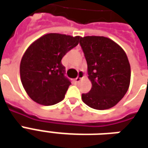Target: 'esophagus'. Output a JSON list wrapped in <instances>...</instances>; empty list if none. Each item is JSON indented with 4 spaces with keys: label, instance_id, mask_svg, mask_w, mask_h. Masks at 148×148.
<instances>
[{
    "label": "esophagus",
    "instance_id": "esophagus-1",
    "mask_svg": "<svg viewBox=\"0 0 148 148\" xmlns=\"http://www.w3.org/2000/svg\"><path fill=\"white\" fill-rule=\"evenodd\" d=\"M84 77V74L82 72V71H79V74H78V76H77L75 79H74V81H75V82H79L82 78H83Z\"/></svg>",
    "mask_w": 148,
    "mask_h": 148
}]
</instances>
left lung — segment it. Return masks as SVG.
Here are the masks:
<instances>
[{
	"label": "left lung",
	"instance_id": "obj_1",
	"mask_svg": "<svg viewBox=\"0 0 148 148\" xmlns=\"http://www.w3.org/2000/svg\"><path fill=\"white\" fill-rule=\"evenodd\" d=\"M87 62L92 88L82 93V99L90 108L98 110L116 106L127 93L131 67L124 50L112 39L104 36H86L80 39Z\"/></svg>",
	"mask_w": 148,
	"mask_h": 148
}]
</instances>
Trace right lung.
Masks as SVG:
<instances>
[{
	"instance_id": "1",
	"label": "right lung",
	"mask_w": 148,
	"mask_h": 148,
	"mask_svg": "<svg viewBox=\"0 0 148 148\" xmlns=\"http://www.w3.org/2000/svg\"><path fill=\"white\" fill-rule=\"evenodd\" d=\"M80 36L47 34L36 40L22 57L21 79L27 95L42 106H52L64 99L71 84L65 76L62 58L79 42Z\"/></svg>"
}]
</instances>
